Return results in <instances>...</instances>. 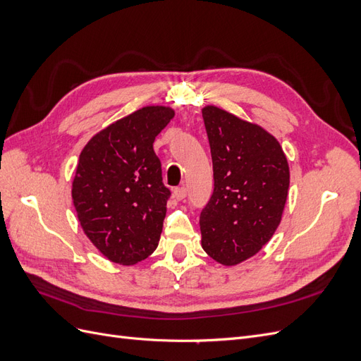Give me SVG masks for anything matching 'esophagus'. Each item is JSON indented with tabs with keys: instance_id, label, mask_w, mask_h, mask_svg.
Returning a JSON list of instances; mask_svg holds the SVG:
<instances>
[{
	"instance_id": "obj_1",
	"label": "esophagus",
	"mask_w": 361,
	"mask_h": 361,
	"mask_svg": "<svg viewBox=\"0 0 361 361\" xmlns=\"http://www.w3.org/2000/svg\"><path fill=\"white\" fill-rule=\"evenodd\" d=\"M173 195H174V199L180 202V200H183L185 197H187V188H185V187L176 188V190L173 191Z\"/></svg>"
}]
</instances>
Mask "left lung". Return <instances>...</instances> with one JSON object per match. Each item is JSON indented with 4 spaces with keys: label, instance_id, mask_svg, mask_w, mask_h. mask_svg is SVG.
I'll return each instance as SVG.
<instances>
[{
    "label": "left lung",
    "instance_id": "8db88e82",
    "mask_svg": "<svg viewBox=\"0 0 361 361\" xmlns=\"http://www.w3.org/2000/svg\"><path fill=\"white\" fill-rule=\"evenodd\" d=\"M214 192L200 214L202 247L218 264L253 257L277 231L289 190V164L274 135L215 105L202 110Z\"/></svg>",
    "mask_w": 361,
    "mask_h": 361
}]
</instances>
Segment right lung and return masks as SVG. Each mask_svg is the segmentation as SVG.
I'll list each match as a JSON object with an SVG mask.
<instances>
[{"mask_svg": "<svg viewBox=\"0 0 361 361\" xmlns=\"http://www.w3.org/2000/svg\"><path fill=\"white\" fill-rule=\"evenodd\" d=\"M173 117L170 106H143L81 150L72 182L75 211L87 238L114 264L135 265L158 247L170 190L154 141Z\"/></svg>", "mask_w": 361, "mask_h": 361, "instance_id": "add662e5", "label": "right lung"}]
</instances>
